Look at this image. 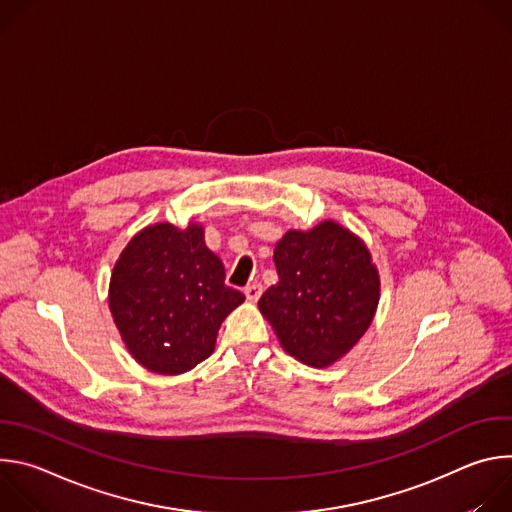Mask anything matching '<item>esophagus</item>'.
<instances>
[{"label":"esophagus","instance_id":"34e87169","mask_svg":"<svg viewBox=\"0 0 512 512\" xmlns=\"http://www.w3.org/2000/svg\"><path fill=\"white\" fill-rule=\"evenodd\" d=\"M245 296H247V300L251 302V304H255L257 300H259V296H261V283H251V285H247L245 287Z\"/></svg>","mask_w":512,"mask_h":512}]
</instances>
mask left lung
I'll return each mask as SVG.
<instances>
[{
  "label": "left lung",
  "mask_w": 512,
  "mask_h": 512,
  "mask_svg": "<svg viewBox=\"0 0 512 512\" xmlns=\"http://www.w3.org/2000/svg\"><path fill=\"white\" fill-rule=\"evenodd\" d=\"M279 281L259 300L281 348L324 369L348 354L369 330L381 277L364 241L336 221L310 231L289 229L275 245Z\"/></svg>",
  "instance_id": "1"
}]
</instances>
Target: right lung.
Segmentation results:
<instances>
[{"label": "right lung", "mask_w": 512, "mask_h": 512, "mask_svg": "<svg viewBox=\"0 0 512 512\" xmlns=\"http://www.w3.org/2000/svg\"><path fill=\"white\" fill-rule=\"evenodd\" d=\"M243 302L225 285V265L198 223L141 229L109 281V310L129 354L158 375L188 373L208 358L218 328Z\"/></svg>", "instance_id": "add662e5"}]
</instances>
